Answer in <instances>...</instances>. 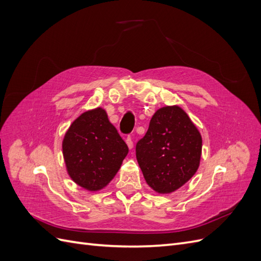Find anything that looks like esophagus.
Wrapping results in <instances>:
<instances>
[{
	"mask_svg": "<svg viewBox=\"0 0 261 261\" xmlns=\"http://www.w3.org/2000/svg\"><path fill=\"white\" fill-rule=\"evenodd\" d=\"M126 144H127V146H128L129 149H133V147H134V141H133V138H132L130 136H128L127 138H126Z\"/></svg>",
	"mask_w": 261,
	"mask_h": 261,
	"instance_id": "obj_1",
	"label": "esophagus"
}]
</instances>
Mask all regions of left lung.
<instances>
[{
  "mask_svg": "<svg viewBox=\"0 0 261 261\" xmlns=\"http://www.w3.org/2000/svg\"><path fill=\"white\" fill-rule=\"evenodd\" d=\"M202 139L177 106L158 110L146 135L136 145V158L147 184L159 194L175 192L198 170Z\"/></svg>",
  "mask_w": 261,
  "mask_h": 261,
  "instance_id": "left-lung-1",
  "label": "left lung"
}]
</instances>
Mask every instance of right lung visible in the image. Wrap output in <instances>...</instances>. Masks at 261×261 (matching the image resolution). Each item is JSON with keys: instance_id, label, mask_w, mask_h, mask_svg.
Here are the masks:
<instances>
[{"instance_id": "1", "label": "right lung", "mask_w": 261, "mask_h": 261, "mask_svg": "<svg viewBox=\"0 0 261 261\" xmlns=\"http://www.w3.org/2000/svg\"><path fill=\"white\" fill-rule=\"evenodd\" d=\"M62 148L68 175L90 192L106 187L128 153L127 145L101 108L76 118L65 134Z\"/></svg>"}]
</instances>
